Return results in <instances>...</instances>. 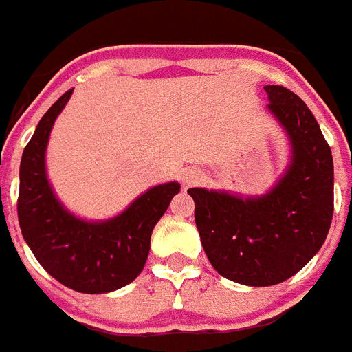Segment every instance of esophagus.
<instances>
[{
	"mask_svg": "<svg viewBox=\"0 0 352 352\" xmlns=\"http://www.w3.org/2000/svg\"><path fill=\"white\" fill-rule=\"evenodd\" d=\"M199 178H201V174L197 170H186V173H183V183L185 185H194V183L199 182Z\"/></svg>",
	"mask_w": 352,
	"mask_h": 352,
	"instance_id": "34e87169",
	"label": "esophagus"
}]
</instances>
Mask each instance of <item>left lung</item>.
<instances>
[{"instance_id": "obj_1", "label": "left lung", "mask_w": 352, "mask_h": 352, "mask_svg": "<svg viewBox=\"0 0 352 352\" xmlns=\"http://www.w3.org/2000/svg\"><path fill=\"white\" fill-rule=\"evenodd\" d=\"M268 109L291 141V164L261 197L190 188L211 266L232 282L266 287L316 256L333 219V158L312 111L284 86H264Z\"/></svg>"}]
</instances>
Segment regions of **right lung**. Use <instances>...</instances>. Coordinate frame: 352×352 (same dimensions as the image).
Instances as JSON below:
<instances>
[{
  "label": "right lung",
  "mask_w": 352,
  "mask_h": 352,
  "mask_svg": "<svg viewBox=\"0 0 352 352\" xmlns=\"http://www.w3.org/2000/svg\"><path fill=\"white\" fill-rule=\"evenodd\" d=\"M68 89L43 114L21 160L17 214L28 247L42 268L74 291L111 292L138 278L149 254L151 232L179 192V183L153 186L125 211L104 222H86L56 199L45 174V148Z\"/></svg>",
  "instance_id": "obj_1"
}]
</instances>
